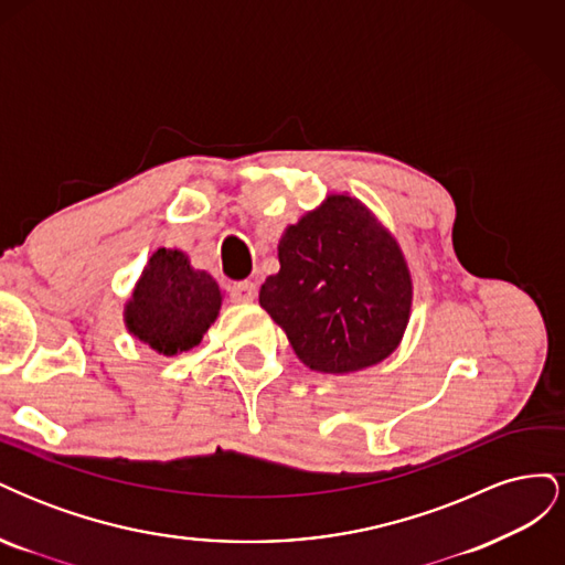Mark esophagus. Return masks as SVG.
Wrapping results in <instances>:
<instances>
[{
  "mask_svg": "<svg viewBox=\"0 0 565 565\" xmlns=\"http://www.w3.org/2000/svg\"><path fill=\"white\" fill-rule=\"evenodd\" d=\"M254 297H256V285L252 280H241V282H233L231 285V299L235 303L254 301Z\"/></svg>",
  "mask_w": 565,
  "mask_h": 565,
  "instance_id": "esophagus-1",
  "label": "esophagus"
}]
</instances>
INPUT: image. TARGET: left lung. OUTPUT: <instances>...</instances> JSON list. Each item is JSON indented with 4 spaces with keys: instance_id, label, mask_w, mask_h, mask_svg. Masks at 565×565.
Here are the masks:
<instances>
[{
    "instance_id": "obj_1",
    "label": "left lung",
    "mask_w": 565,
    "mask_h": 565,
    "mask_svg": "<svg viewBox=\"0 0 565 565\" xmlns=\"http://www.w3.org/2000/svg\"><path fill=\"white\" fill-rule=\"evenodd\" d=\"M278 259L259 303L303 365L347 374L377 365L398 347L413 280L398 243L361 202L330 195L285 231Z\"/></svg>"
}]
</instances>
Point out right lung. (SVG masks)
Wrapping results in <instances>:
<instances>
[{
  "label": "right lung",
  "mask_w": 565,
  "mask_h": 565,
  "mask_svg": "<svg viewBox=\"0 0 565 565\" xmlns=\"http://www.w3.org/2000/svg\"><path fill=\"white\" fill-rule=\"evenodd\" d=\"M221 309V289L179 249H158L136 282L125 320L134 337L162 355H179L202 341Z\"/></svg>",
  "instance_id": "obj_1"
}]
</instances>
